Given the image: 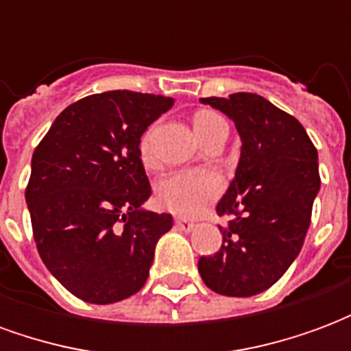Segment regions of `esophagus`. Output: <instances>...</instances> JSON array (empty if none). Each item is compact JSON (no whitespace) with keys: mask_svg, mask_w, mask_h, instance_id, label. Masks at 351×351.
Returning <instances> with one entry per match:
<instances>
[{"mask_svg":"<svg viewBox=\"0 0 351 351\" xmlns=\"http://www.w3.org/2000/svg\"><path fill=\"white\" fill-rule=\"evenodd\" d=\"M175 226H176V229H178V231H184V233H190L191 229L195 228V223H193V221H190V220H176Z\"/></svg>","mask_w":351,"mask_h":351,"instance_id":"obj_1","label":"esophagus"}]
</instances>
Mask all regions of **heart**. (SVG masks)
<instances>
[{
	"label": "heart",
	"mask_w": 351,
	"mask_h": 351,
	"mask_svg": "<svg viewBox=\"0 0 351 351\" xmlns=\"http://www.w3.org/2000/svg\"><path fill=\"white\" fill-rule=\"evenodd\" d=\"M223 122L220 114L214 110H197L193 114V130L199 141L213 130L216 123ZM141 154L143 158H150V137L145 135L141 138ZM223 176L210 167L184 169L173 175L165 176L158 186V203L165 210L182 216V218H195L203 214L220 197L223 191Z\"/></svg>",
	"instance_id": "heart-1"
}]
</instances>
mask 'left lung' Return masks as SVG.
<instances>
[{
	"label": "left lung",
	"mask_w": 351,
	"mask_h": 351,
	"mask_svg": "<svg viewBox=\"0 0 351 351\" xmlns=\"http://www.w3.org/2000/svg\"><path fill=\"white\" fill-rule=\"evenodd\" d=\"M228 114L241 135L235 178L216 205L233 216L223 244L199 258V274L213 291L252 297L278 282L304 243L319 190L317 150L301 122L258 93L205 97Z\"/></svg>",
	"instance_id": "8db88e82"
}]
</instances>
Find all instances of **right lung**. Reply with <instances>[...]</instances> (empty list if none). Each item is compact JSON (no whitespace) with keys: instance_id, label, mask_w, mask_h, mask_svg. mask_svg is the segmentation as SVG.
Here are the masks:
<instances>
[{"instance_id":"1","label":"right lung","mask_w":351,"mask_h":351,"mask_svg":"<svg viewBox=\"0 0 351 351\" xmlns=\"http://www.w3.org/2000/svg\"><path fill=\"white\" fill-rule=\"evenodd\" d=\"M173 97L130 90L93 93L60 112L32 158L26 201L43 263L93 304L145 286L171 214L143 210L152 188L141 161L146 128Z\"/></svg>"}]
</instances>
